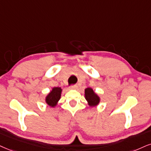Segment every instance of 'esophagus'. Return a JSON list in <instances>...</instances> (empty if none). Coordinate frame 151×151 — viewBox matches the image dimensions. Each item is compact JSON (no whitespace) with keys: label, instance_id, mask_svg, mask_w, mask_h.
I'll return each mask as SVG.
<instances>
[{"label":"esophagus","instance_id":"34e87169","mask_svg":"<svg viewBox=\"0 0 151 151\" xmlns=\"http://www.w3.org/2000/svg\"><path fill=\"white\" fill-rule=\"evenodd\" d=\"M78 88V86L76 85H71V86H70V89H71V90H76V89Z\"/></svg>","mask_w":151,"mask_h":151}]
</instances>
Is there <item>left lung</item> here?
I'll list each match as a JSON object with an SVG mask.
<instances>
[{
    "label": "left lung",
    "mask_w": 151,
    "mask_h": 151,
    "mask_svg": "<svg viewBox=\"0 0 151 151\" xmlns=\"http://www.w3.org/2000/svg\"><path fill=\"white\" fill-rule=\"evenodd\" d=\"M85 96L89 106H97L99 104V96L90 87H87L85 90Z\"/></svg>",
    "instance_id": "obj_1"
}]
</instances>
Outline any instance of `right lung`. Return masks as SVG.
<instances>
[{
  "mask_svg": "<svg viewBox=\"0 0 151 151\" xmlns=\"http://www.w3.org/2000/svg\"><path fill=\"white\" fill-rule=\"evenodd\" d=\"M62 92L61 87H55L52 89L51 92L45 97V102L48 106L51 107H55L61 98V94Z\"/></svg>",
  "mask_w": 151,
  "mask_h": 151,
  "instance_id": "right-lung-1",
  "label": "right lung"
}]
</instances>
